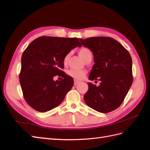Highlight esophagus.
<instances>
[{"instance_id": "esophagus-1", "label": "esophagus", "mask_w": 150, "mask_h": 150, "mask_svg": "<svg viewBox=\"0 0 150 150\" xmlns=\"http://www.w3.org/2000/svg\"><path fill=\"white\" fill-rule=\"evenodd\" d=\"M79 83V81H77V80H74V85H78Z\"/></svg>"}]
</instances>
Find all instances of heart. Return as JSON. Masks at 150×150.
I'll return each mask as SVG.
<instances>
[{
	"label": "heart",
	"instance_id": "1",
	"mask_svg": "<svg viewBox=\"0 0 150 150\" xmlns=\"http://www.w3.org/2000/svg\"><path fill=\"white\" fill-rule=\"evenodd\" d=\"M78 53L79 54L83 59L86 62L87 59L91 58L93 56V53L89 48H86V47H82L80 49L78 50ZM70 57V54H67L65 56L63 59V62L64 63H67L68 62L69 59ZM67 74L69 76H71V78H74L75 80H82L83 79L85 74H86V72L85 71H76V70H69V71H67Z\"/></svg>",
	"mask_w": 150,
	"mask_h": 150
}]
</instances>
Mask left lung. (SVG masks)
<instances>
[{
	"instance_id": "left-lung-1",
	"label": "left lung",
	"mask_w": 150,
	"mask_h": 150,
	"mask_svg": "<svg viewBox=\"0 0 150 150\" xmlns=\"http://www.w3.org/2000/svg\"><path fill=\"white\" fill-rule=\"evenodd\" d=\"M79 41L93 53L95 64L88 78L100 81L98 86L88 83L84 101L98 112L114 111L124 102L133 83L131 55L112 38L93 37Z\"/></svg>"
}]
</instances>
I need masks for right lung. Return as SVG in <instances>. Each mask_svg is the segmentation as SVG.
Here are the masks:
<instances>
[{
    "label": "right lung",
    "mask_w": 150,
    "mask_h": 150,
    "mask_svg": "<svg viewBox=\"0 0 150 150\" xmlns=\"http://www.w3.org/2000/svg\"><path fill=\"white\" fill-rule=\"evenodd\" d=\"M76 47H81L78 38L42 36L23 52L19 81L24 100L35 111L56 108L71 89L74 80L62 71L63 59ZM56 75L64 78L54 81Z\"/></svg>",
    "instance_id": "add662e5"
}]
</instances>
